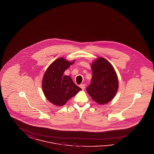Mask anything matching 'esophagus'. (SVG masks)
<instances>
[{
	"label": "esophagus",
	"instance_id": "esophagus-1",
	"mask_svg": "<svg viewBox=\"0 0 154 154\" xmlns=\"http://www.w3.org/2000/svg\"><path fill=\"white\" fill-rule=\"evenodd\" d=\"M80 87L82 89H84L85 88V85L84 84H80Z\"/></svg>",
	"mask_w": 154,
	"mask_h": 154
}]
</instances>
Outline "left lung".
<instances>
[{
    "instance_id": "obj_1",
    "label": "left lung",
    "mask_w": 154,
    "mask_h": 154,
    "mask_svg": "<svg viewBox=\"0 0 154 154\" xmlns=\"http://www.w3.org/2000/svg\"><path fill=\"white\" fill-rule=\"evenodd\" d=\"M92 78L87 88L88 94L99 104L110 102L118 89V79L116 70L106 59L99 57L91 64Z\"/></svg>"
}]
</instances>
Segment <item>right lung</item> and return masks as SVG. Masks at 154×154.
<instances>
[{"label":"right lung","instance_id":"obj_1","mask_svg":"<svg viewBox=\"0 0 154 154\" xmlns=\"http://www.w3.org/2000/svg\"><path fill=\"white\" fill-rule=\"evenodd\" d=\"M74 62L75 60L69 62L59 58L48 66L44 73L42 80L43 92L47 100L54 105L63 106L81 90L70 76L63 75Z\"/></svg>","mask_w":154,"mask_h":154}]
</instances>
